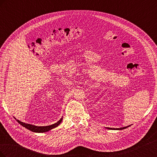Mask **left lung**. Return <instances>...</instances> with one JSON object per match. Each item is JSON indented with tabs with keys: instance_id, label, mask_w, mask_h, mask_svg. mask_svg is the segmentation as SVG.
Returning a JSON list of instances; mask_svg holds the SVG:
<instances>
[{
	"instance_id": "1",
	"label": "left lung",
	"mask_w": 157,
	"mask_h": 157,
	"mask_svg": "<svg viewBox=\"0 0 157 157\" xmlns=\"http://www.w3.org/2000/svg\"><path fill=\"white\" fill-rule=\"evenodd\" d=\"M130 126H125V127H123V128H107V129L109 130H123V129H125V128H127L128 127H129Z\"/></svg>"
}]
</instances>
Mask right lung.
Returning <instances> with one entry per match:
<instances>
[{"instance_id": "1", "label": "right lung", "mask_w": 157, "mask_h": 157, "mask_svg": "<svg viewBox=\"0 0 157 157\" xmlns=\"http://www.w3.org/2000/svg\"><path fill=\"white\" fill-rule=\"evenodd\" d=\"M62 119H63V118L61 117L59 121H58L57 122L54 123V124L50 125V126H35V125H33V124H27V123L21 122L20 121L17 120V119H16V121H17L19 124H20L22 126L25 127V128H27V129L29 130H31L33 132L43 133V132H48L49 130L53 129V128H55L57 126H58L60 124V123L61 122V121H62Z\"/></svg>"}]
</instances>
